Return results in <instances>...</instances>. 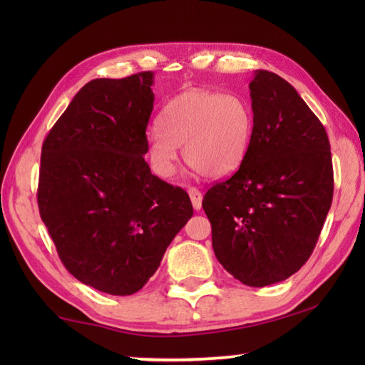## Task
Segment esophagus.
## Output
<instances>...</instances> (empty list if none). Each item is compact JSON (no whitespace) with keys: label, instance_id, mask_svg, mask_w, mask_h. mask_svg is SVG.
Here are the masks:
<instances>
[{"label":"esophagus","instance_id":"esophagus-1","mask_svg":"<svg viewBox=\"0 0 365 365\" xmlns=\"http://www.w3.org/2000/svg\"><path fill=\"white\" fill-rule=\"evenodd\" d=\"M188 195H190V200H191V205L196 209H201V202H202V193L197 188L195 187H190L188 188Z\"/></svg>","mask_w":365,"mask_h":365}]
</instances>
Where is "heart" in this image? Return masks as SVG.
Segmentation results:
<instances>
[{"label": "heart", "instance_id": "heart-1", "mask_svg": "<svg viewBox=\"0 0 365 365\" xmlns=\"http://www.w3.org/2000/svg\"><path fill=\"white\" fill-rule=\"evenodd\" d=\"M255 114L251 103L238 93L188 90L165 104L148 135V151L159 175L175 172L177 146L183 159L200 174L222 178L240 169L248 156Z\"/></svg>", "mask_w": 365, "mask_h": 365}]
</instances>
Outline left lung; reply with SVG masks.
<instances>
[{
	"mask_svg": "<svg viewBox=\"0 0 365 365\" xmlns=\"http://www.w3.org/2000/svg\"><path fill=\"white\" fill-rule=\"evenodd\" d=\"M248 156L202 200L217 261L248 287L287 280L311 257L333 197L330 141L285 78L256 71Z\"/></svg>",
	"mask_w": 365,
	"mask_h": 365,
	"instance_id": "8db88e82",
	"label": "left lung"
}]
</instances>
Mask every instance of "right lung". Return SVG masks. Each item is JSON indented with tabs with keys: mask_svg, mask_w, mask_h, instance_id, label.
Listing matches in <instances>:
<instances>
[{
	"mask_svg": "<svg viewBox=\"0 0 365 365\" xmlns=\"http://www.w3.org/2000/svg\"><path fill=\"white\" fill-rule=\"evenodd\" d=\"M153 72L80 88L41 146L38 209L64 267L103 293L145 287L193 215L145 160Z\"/></svg>",
	"mask_w": 365,
	"mask_h": 365,
	"instance_id": "1",
	"label": "right lung"
}]
</instances>
